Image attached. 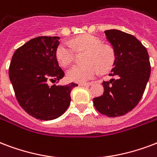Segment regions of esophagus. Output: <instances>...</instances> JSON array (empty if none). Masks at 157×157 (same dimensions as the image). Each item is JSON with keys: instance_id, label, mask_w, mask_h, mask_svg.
Wrapping results in <instances>:
<instances>
[{"instance_id": "34e87169", "label": "esophagus", "mask_w": 157, "mask_h": 157, "mask_svg": "<svg viewBox=\"0 0 157 157\" xmlns=\"http://www.w3.org/2000/svg\"><path fill=\"white\" fill-rule=\"evenodd\" d=\"M92 84V82H87V83H81L79 84V86H89Z\"/></svg>"}]
</instances>
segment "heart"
<instances>
[{
  "instance_id": "b5f03b06",
  "label": "heart",
  "mask_w": 157,
  "mask_h": 157,
  "mask_svg": "<svg viewBox=\"0 0 157 157\" xmlns=\"http://www.w3.org/2000/svg\"><path fill=\"white\" fill-rule=\"evenodd\" d=\"M87 51L85 57L86 65H76L67 72L69 81L86 82L97 76L100 70L106 71L110 69L115 59L114 51L111 47L102 44L99 38L91 34H83L71 40L70 43H63L56 52L57 63L62 67H67L72 63L75 50Z\"/></svg>"
}]
</instances>
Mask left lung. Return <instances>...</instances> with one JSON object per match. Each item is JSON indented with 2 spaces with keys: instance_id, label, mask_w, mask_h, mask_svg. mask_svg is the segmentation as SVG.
<instances>
[{
  "instance_id": "obj_1",
  "label": "left lung",
  "mask_w": 157,
  "mask_h": 157,
  "mask_svg": "<svg viewBox=\"0 0 157 157\" xmlns=\"http://www.w3.org/2000/svg\"><path fill=\"white\" fill-rule=\"evenodd\" d=\"M113 46L115 59L109 81H103L104 93L93 103L100 113L118 117L133 109L142 99L151 74L147 48L134 36L118 29L105 31Z\"/></svg>"
}]
</instances>
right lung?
Returning a JSON list of instances; mask_svg holds the SVG:
<instances>
[{
	"instance_id": "1",
	"label": "right lung",
	"mask_w": 157,
	"mask_h": 157,
	"mask_svg": "<svg viewBox=\"0 0 157 157\" xmlns=\"http://www.w3.org/2000/svg\"><path fill=\"white\" fill-rule=\"evenodd\" d=\"M59 37L41 36L16 49L9 67L15 97L24 110L40 120H52L65 113L71 91L78 85L48 86L58 82L65 73L56 58Z\"/></svg>"
}]
</instances>
